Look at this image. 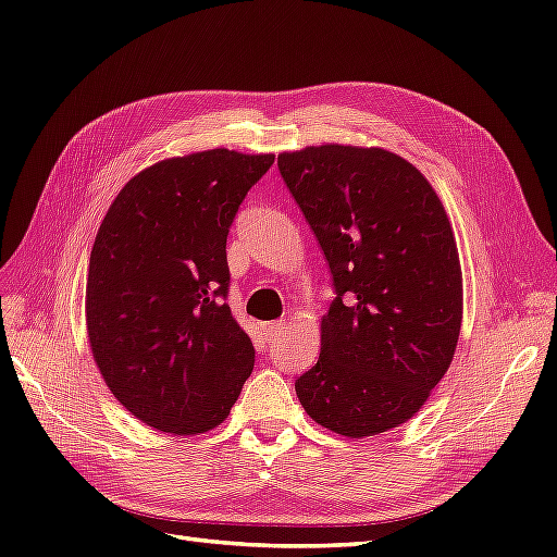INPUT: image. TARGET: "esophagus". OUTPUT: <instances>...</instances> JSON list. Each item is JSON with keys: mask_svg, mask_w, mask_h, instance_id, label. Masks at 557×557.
I'll use <instances>...</instances> for the list:
<instances>
[{"mask_svg": "<svg viewBox=\"0 0 557 557\" xmlns=\"http://www.w3.org/2000/svg\"><path fill=\"white\" fill-rule=\"evenodd\" d=\"M283 332H285V323H283V320H274V323H267V325H264L267 342H276L278 336H283Z\"/></svg>", "mask_w": 557, "mask_h": 557, "instance_id": "esophagus-1", "label": "esophagus"}]
</instances>
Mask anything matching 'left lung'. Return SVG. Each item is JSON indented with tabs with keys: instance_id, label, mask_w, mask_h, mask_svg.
I'll return each mask as SVG.
<instances>
[{
	"instance_id": "left-lung-1",
	"label": "left lung",
	"mask_w": 557,
	"mask_h": 557,
	"mask_svg": "<svg viewBox=\"0 0 557 557\" xmlns=\"http://www.w3.org/2000/svg\"><path fill=\"white\" fill-rule=\"evenodd\" d=\"M278 172L336 290L318 362L295 381L301 407L350 440L407 423L448 372L462 325V269L442 199L383 148L309 146L281 153Z\"/></svg>"
}]
</instances>
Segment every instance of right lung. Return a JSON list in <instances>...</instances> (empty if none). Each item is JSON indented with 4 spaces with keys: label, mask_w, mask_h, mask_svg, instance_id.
<instances>
[{
    "label": "right lung",
    "mask_w": 557,
    "mask_h": 557,
    "mask_svg": "<svg viewBox=\"0 0 557 557\" xmlns=\"http://www.w3.org/2000/svg\"><path fill=\"white\" fill-rule=\"evenodd\" d=\"M274 156L213 148L125 183L95 237L86 285L92 358L141 423L170 434L221 425L256 362L225 301L227 232Z\"/></svg>",
    "instance_id": "1"
}]
</instances>
